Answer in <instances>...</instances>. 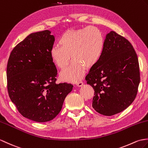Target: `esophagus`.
I'll list each match as a JSON object with an SVG mask.
<instances>
[{"mask_svg":"<svg viewBox=\"0 0 148 148\" xmlns=\"http://www.w3.org/2000/svg\"><path fill=\"white\" fill-rule=\"evenodd\" d=\"M76 85L77 86H79V87L82 86L83 85V82H82V81H78L76 82Z\"/></svg>","mask_w":148,"mask_h":148,"instance_id":"34e87169","label":"esophagus"}]
</instances>
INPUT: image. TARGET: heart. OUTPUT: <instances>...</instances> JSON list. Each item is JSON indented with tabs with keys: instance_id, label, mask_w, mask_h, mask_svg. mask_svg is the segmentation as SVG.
<instances>
[{
	"instance_id": "b5f03b06",
	"label": "heart",
	"mask_w": 148,
	"mask_h": 148,
	"mask_svg": "<svg viewBox=\"0 0 148 148\" xmlns=\"http://www.w3.org/2000/svg\"><path fill=\"white\" fill-rule=\"evenodd\" d=\"M58 46L51 50V60L60 69H64L73 60L69 67L62 72L64 81L76 82L85 73V67H93L100 60L105 48L101 32L95 26L68 30L60 36Z\"/></svg>"
}]
</instances>
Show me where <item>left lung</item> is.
I'll return each mask as SVG.
<instances>
[{
    "label": "left lung",
    "mask_w": 148,
    "mask_h": 148,
    "mask_svg": "<svg viewBox=\"0 0 148 148\" xmlns=\"http://www.w3.org/2000/svg\"><path fill=\"white\" fill-rule=\"evenodd\" d=\"M94 89L92 106L100 114L112 116L134 100L140 82L138 58L128 40L115 32L106 36L98 63L85 77Z\"/></svg>",
    "instance_id": "1"
}]
</instances>
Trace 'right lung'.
Segmentation results:
<instances>
[{
	"label": "right lung",
	"instance_id": "obj_1",
	"mask_svg": "<svg viewBox=\"0 0 148 148\" xmlns=\"http://www.w3.org/2000/svg\"><path fill=\"white\" fill-rule=\"evenodd\" d=\"M54 41L49 30L30 34L14 48L7 66L10 99L23 116L37 122L56 117L73 88L70 83H56L50 55Z\"/></svg>",
	"mask_w": 148,
	"mask_h": 148
}]
</instances>
